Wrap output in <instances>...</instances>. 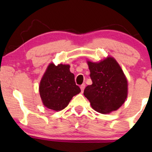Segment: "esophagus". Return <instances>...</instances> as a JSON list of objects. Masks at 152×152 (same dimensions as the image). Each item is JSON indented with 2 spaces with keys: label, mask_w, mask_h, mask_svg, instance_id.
<instances>
[{
  "label": "esophagus",
  "mask_w": 152,
  "mask_h": 152,
  "mask_svg": "<svg viewBox=\"0 0 152 152\" xmlns=\"http://www.w3.org/2000/svg\"><path fill=\"white\" fill-rule=\"evenodd\" d=\"M85 86H86V84H85V83H83V84L81 85V86H80V88H81V92L83 91V90H84V88H85Z\"/></svg>",
  "instance_id": "obj_1"
}]
</instances>
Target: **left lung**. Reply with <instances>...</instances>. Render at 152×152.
<instances>
[{
	"instance_id": "left-lung-1",
	"label": "left lung",
	"mask_w": 152,
	"mask_h": 152,
	"mask_svg": "<svg viewBox=\"0 0 152 152\" xmlns=\"http://www.w3.org/2000/svg\"><path fill=\"white\" fill-rule=\"evenodd\" d=\"M92 84L87 86L83 95L91 107L101 114H109L121 106L127 97V81L114 58L99 63L88 61Z\"/></svg>"
}]
</instances>
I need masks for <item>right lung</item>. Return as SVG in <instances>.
<instances>
[{
	"label": "right lung",
	"mask_w": 152,
	"mask_h": 152,
	"mask_svg": "<svg viewBox=\"0 0 152 152\" xmlns=\"http://www.w3.org/2000/svg\"><path fill=\"white\" fill-rule=\"evenodd\" d=\"M70 66L50 64L43 75L39 92L43 105L54 111L65 109L73 96L81 92Z\"/></svg>",
	"instance_id": "add662e5"
}]
</instances>
